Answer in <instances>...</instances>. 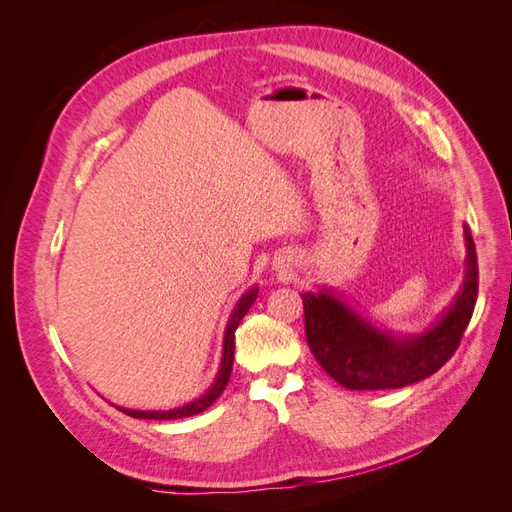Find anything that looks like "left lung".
Returning <instances> with one entry per match:
<instances>
[{"label": "left lung", "instance_id": "left-lung-1", "mask_svg": "<svg viewBox=\"0 0 512 512\" xmlns=\"http://www.w3.org/2000/svg\"><path fill=\"white\" fill-rule=\"evenodd\" d=\"M466 232V280L455 303L421 335L397 337L361 318L329 290L303 292L305 335L314 359L352 391L401 389L425 380L455 354L472 318L478 294L476 247Z\"/></svg>", "mask_w": 512, "mask_h": 512}]
</instances>
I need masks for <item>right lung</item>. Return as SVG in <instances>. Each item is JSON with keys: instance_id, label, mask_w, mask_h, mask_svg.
<instances>
[{"instance_id": "obj_1", "label": "right lung", "mask_w": 512, "mask_h": 512, "mask_svg": "<svg viewBox=\"0 0 512 512\" xmlns=\"http://www.w3.org/2000/svg\"><path fill=\"white\" fill-rule=\"evenodd\" d=\"M258 297V288H250V292H245L243 297L239 299L235 312H232L228 324H226V333H224V352H222V363H220V371L218 378L211 384V389L200 395L198 399L190 401L181 408L175 410H128V408H119L123 414H128L132 418H151V421H173V418H185V416H194L198 412L207 410L215 399L222 395V391L226 389V384L230 380V371H232V359H235V331L239 327V322L243 320V316L247 314V309L252 307V303Z\"/></svg>"}]
</instances>
